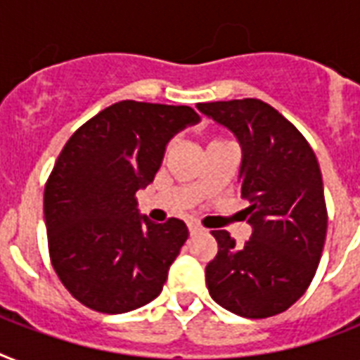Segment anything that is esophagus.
<instances>
[{"label": "esophagus", "instance_id": "obj_1", "mask_svg": "<svg viewBox=\"0 0 360 360\" xmlns=\"http://www.w3.org/2000/svg\"><path fill=\"white\" fill-rule=\"evenodd\" d=\"M188 231H191V236H196V233H202L203 228L202 226L194 224V222H191V224H188Z\"/></svg>", "mask_w": 360, "mask_h": 360}]
</instances>
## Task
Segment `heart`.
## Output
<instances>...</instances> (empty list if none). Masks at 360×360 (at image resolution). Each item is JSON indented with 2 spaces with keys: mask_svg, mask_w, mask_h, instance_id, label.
Returning a JSON list of instances; mask_svg holds the SVG:
<instances>
[{
  "mask_svg": "<svg viewBox=\"0 0 360 360\" xmlns=\"http://www.w3.org/2000/svg\"><path fill=\"white\" fill-rule=\"evenodd\" d=\"M213 141H214V140H213Z\"/></svg>",
  "mask_w": 360,
  "mask_h": 360,
  "instance_id": "b5f03b06",
  "label": "heart"
}]
</instances>
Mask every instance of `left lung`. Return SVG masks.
Here are the masks:
<instances>
[{"instance_id":"obj_1","label":"left lung","mask_w":360,"mask_h":360,"mask_svg":"<svg viewBox=\"0 0 360 360\" xmlns=\"http://www.w3.org/2000/svg\"><path fill=\"white\" fill-rule=\"evenodd\" d=\"M239 140L240 198L252 236L236 245L211 231L219 252L205 267L214 302L243 318L284 312L308 290L323 252L327 207L318 158L304 136L259 98L200 103Z\"/></svg>"}]
</instances>
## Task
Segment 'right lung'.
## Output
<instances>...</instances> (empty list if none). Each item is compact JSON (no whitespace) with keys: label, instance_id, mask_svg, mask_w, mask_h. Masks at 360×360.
<instances>
[{"label":"right lung","instance_id":"1","mask_svg":"<svg viewBox=\"0 0 360 360\" xmlns=\"http://www.w3.org/2000/svg\"><path fill=\"white\" fill-rule=\"evenodd\" d=\"M200 121L191 106L121 101L65 143L44 186L53 271L76 301L123 314L160 295L188 230L140 217L136 192L153 183L174 134Z\"/></svg>","mask_w":360,"mask_h":360}]
</instances>
